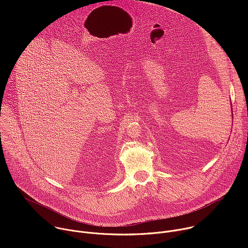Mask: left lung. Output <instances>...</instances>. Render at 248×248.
<instances>
[{
	"label": "left lung",
	"mask_w": 248,
	"mask_h": 248,
	"mask_svg": "<svg viewBox=\"0 0 248 248\" xmlns=\"http://www.w3.org/2000/svg\"><path fill=\"white\" fill-rule=\"evenodd\" d=\"M231 108H232V103H231ZM233 119V118H232Z\"/></svg>",
	"instance_id": "obj_1"
}]
</instances>
